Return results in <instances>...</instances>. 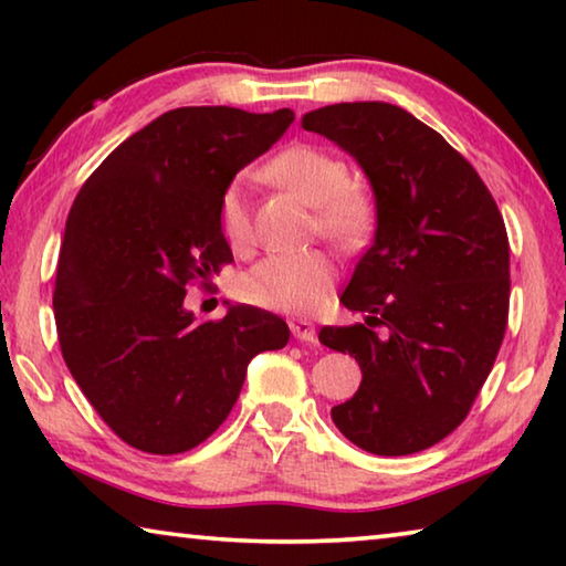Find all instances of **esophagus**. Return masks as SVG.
I'll return each mask as SVG.
<instances>
[{"instance_id": "34e87169", "label": "esophagus", "mask_w": 566, "mask_h": 566, "mask_svg": "<svg viewBox=\"0 0 566 566\" xmlns=\"http://www.w3.org/2000/svg\"><path fill=\"white\" fill-rule=\"evenodd\" d=\"M290 329H292V334L300 342L312 344L314 339H317V329H314V324L306 322V319H292L290 322Z\"/></svg>"}]
</instances>
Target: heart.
<instances>
[{
  "label": "heart",
  "mask_w": 566,
  "mask_h": 566,
  "mask_svg": "<svg viewBox=\"0 0 566 566\" xmlns=\"http://www.w3.org/2000/svg\"><path fill=\"white\" fill-rule=\"evenodd\" d=\"M266 177L317 207L319 232L342 247H357L375 224V199L364 187L352 185L347 161L327 149L312 145L284 149L266 165ZM219 224L232 247H247L252 239L242 179H234L219 199ZM334 276L337 266L322 249L272 254L242 276L239 294L262 310L304 314L324 302Z\"/></svg>",
  "instance_id": "obj_1"
}]
</instances>
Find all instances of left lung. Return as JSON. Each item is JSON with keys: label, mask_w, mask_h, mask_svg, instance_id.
I'll return each instance as SVG.
<instances>
[{"label": "left lung", "mask_w": 566, "mask_h": 566, "mask_svg": "<svg viewBox=\"0 0 566 566\" xmlns=\"http://www.w3.org/2000/svg\"><path fill=\"white\" fill-rule=\"evenodd\" d=\"M302 127L349 151L377 199L375 242L339 296L364 324L319 332L361 369L357 395L332 419L364 452H421L462 424L502 347L504 219L476 169L395 104H329Z\"/></svg>", "instance_id": "left-lung-1"}]
</instances>
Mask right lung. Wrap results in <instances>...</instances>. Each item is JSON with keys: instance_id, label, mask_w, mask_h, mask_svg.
<instances>
[{"instance_id": "obj_1", "label": "right lung", "mask_w": 566, "mask_h": 566, "mask_svg": "<svg viewBox=\"0 0 566 566\" xmlns=\"http://www.w3.org/2000/svg\"><path fill=\"white\" fill-rule=\"evenodd\" d=\"M294 122L292 109L179 107L132 134L76 195L54 282L62 357L122 442L149 454L202 444L232 411L247 364L290 342L249 304L217 322L187 286L232 262L219 199Z\"/></svg>"}]
</instances>
